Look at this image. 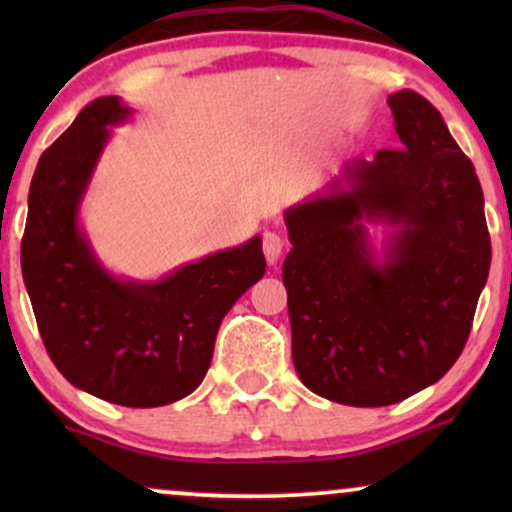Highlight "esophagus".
<instances>
[{"instance_id": "esophagus-1", "label": "esophagus", "mask_w": 512, "mask_h": 512, "mask_svg": "<svg viewBox=\"0 0 512 512\" xmlns=\"http://www.w3.org/2000/svg\"><path fill=\"white\" fill-rule=\"evenodd\" d=\"M262 250H264V257H267V262L276 264L279 262L281 252H284V238H281L279 233L267 231L262 238Z\"/></svg>"}]
</instances>
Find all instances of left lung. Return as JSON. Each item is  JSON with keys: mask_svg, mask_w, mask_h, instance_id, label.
Returning a JSON list of instances; mask_svg holds the SVG:
<instances>
[{"mask_svg": "<svg viewBox=\"0 0 512 512\" xmlns=\"http://www.w3.org/2000/svg\"><path fill=\"white\" fill-rule=\"evenodd\" d=\"M399 149L344 163L286 209L291 354L315 395L387 407L462 354L491 267L472 161L419 93L387 96ZM370 225L388 233L378 249Z\"/></svg>", "mask_w": 512, "mask_h": 512, "instance_id": "left-lung-1", "label": "left lung"}]
</instances>
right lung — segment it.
<instances>
[{
    "mask_svg": "<svg viewBox=\"0 0 512 512\" xmlns=\"http://www.w3.org/2000/svg\"><path fill=\"white\" fill-rule=\"evenodd\" d=\"M129 117L120 96L98 98L40 156L21 272L45 349L69 383L122 407H163L197 390L223 315L267 262L262 238L252 236L161 279L105 267L81 226V204L113 127Z\"/></svg>",
    "mask_w": 512,
    "mask_h": 512,
    "instance_id": "add662e5",
    "label": "right lung"
}]
</instances>
